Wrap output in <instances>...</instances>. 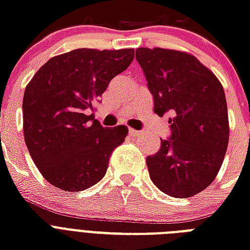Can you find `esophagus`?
Segmentation results:
<instances>
[{"instance_id":"34e87169","label":"esophagus","mask_w":250,"mask_h":250,"mask_svg":"<svg viewBox=\"0 0 250 250\" xmlns=\"http://www.w3.org/2000/svg\"><path fill=\"white\" fill-rule=\"evenodd\" d=\"M128 133L129 135H132V136H135V135H137V133H139V131H136V129H133V128H129Z\"/></svg>"}]
</instances>
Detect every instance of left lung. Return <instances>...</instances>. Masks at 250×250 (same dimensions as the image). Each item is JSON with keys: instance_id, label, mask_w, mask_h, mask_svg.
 I'll list each match as a JSON object with an SVG mask.
<instances>
[{"instance_id": "8db88e82", "label": "left lung", "mask_w": 250, "mask_h": 250, "mask_svg": "<svg viewBox=\"0 0 250 250\" xmlns=\"http://www.w3.org/2000/svg\"><path fill=\"white\" fill-rule=\"evenodd\" d=\"M153 94L154 113H170L171 135L146 157L149 176L164 193L192 197L217 176L229 145V114L217 76L190 54L170 49H136Z\"/></svg>"}]
</instances>
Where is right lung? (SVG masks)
Returning <instances> with one entry per match:
<instances>
[{
    "mask_svg": "<svg viewBox=\"0 0 250 250\" xmlns=\"http://www.w3.org/2000/svg\"><path fill=\"white\" fill-rule=\"evenodd\" d=\"M133 56V49H75L50 58L25 86V145L39 171L57 188L80 192L105 176L110 154L128 129L102 127L90 111Z\"/></svg>",
    "mask_w": 250,
    "mask_h": 250,
    "instance_id": "add662e5",
    "label": "right lung"
}]
</instances>
